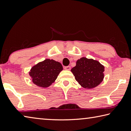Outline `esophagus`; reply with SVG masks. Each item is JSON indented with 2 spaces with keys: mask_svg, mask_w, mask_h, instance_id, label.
Returning a JSON list of instances; mask_svg holds the SVG:
<instances>
[{
  "mask_svg": "<svg viewBox=\"0 0 131 131\" xmlns=\"http://www.w3.org/2000/svg\"><path fill=\"white\" fill-rule=\"evenodd\" d=\"M64 70H70L71 69V67L70 66H66V67H64Z\"/></svg>",
  "mask_w": 131,
  "mask_h": 131,
  "instance_id": "1",
  "label": "esophagus"
}]
</instances>
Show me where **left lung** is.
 <instances>
[{
    "label": "left lung",
    "mask_w": 131,
    "mask_h": 131,
    "mask_svg": "<svg viewBox=\"0 0 131 131\" xmlns=\"http://www.w3.org/2000/svg\"><path fill=\"white\" fill-rule=\"evenodd\" d=\"M104 66L92 59L82 57L71 69L76 81L82 87L93 89L101 83L104 78Z\"/></svg>",
    "instance_id": "obj_1"
}]
</instances>
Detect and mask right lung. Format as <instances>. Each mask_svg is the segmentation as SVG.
Returning a JSON list of instances; mask_svg holds the SVG:
<instances>
[{
	"mask_svg": "<svg viewBox=\"0 0 131 131\" xmlns=\"http://www.w3.org/2000/svg\"><path fill=\"white\" fill-rule=\"evenodd\" d=\"M62 70L63 66L60 63L52 59H45L34 66L29 75L34 84L45 88L53 83Z\"/></svg>",
	"mask_w": 131,
	"mask_h": 131,
	"instance_id": "right-lung-1",
	"label": "right lung"
}]
</instances>
